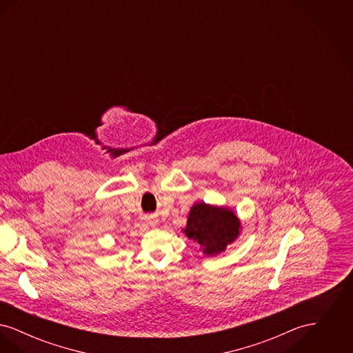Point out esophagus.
Listing matches in <instances>:
<instances>
[{"instance_id": "1", "label": "esophagus", "mask_w": 353, "mask_h": 353, "mask_svg": "<svg viewBox=\"0 0 353 353\" xmlns=\"http://www.w3.org/2000/svg\"><path fill=\"white\" fill-rule=\"evenodd\" d=\"M145 221H148L151 225H156V219H154V217H152V216H148V217H145Z\"/></svg>"}]
</instances>
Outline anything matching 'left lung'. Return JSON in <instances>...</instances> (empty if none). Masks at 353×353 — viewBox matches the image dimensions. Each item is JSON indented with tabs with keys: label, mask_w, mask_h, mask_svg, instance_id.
Listing matches in <instances>:
<instances>
[{
	"label": "left lung",
	"mask_w": 353,
	"mask_h": 353,
	"mask_svg": "<svg viewBox=\"0 0 353 353\" xmlns=\"http://www.w3.org/2000/svg\"><path fill=\"white\" fill-rule=\"evenodd\" d=\"M241 232V221L234 212L225 206L197 202L192 206L184 233L201 246L205 255L212 256L225 252Z\"/></svg>",
	"instance_id": "obj_1"
}]
</instances>
